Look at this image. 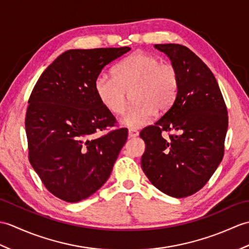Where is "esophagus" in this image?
<instances>
[{
  "label": "esophagus",
  "instance_id": "obj_1",
  "mask_svg": "<svg viewBox=\"0 0 249 249\" xmlns=\"http://www.w3.org/2000/svg\"><path fill=\"white\" fill-rule=\"evenodd\" d=\"M138 135H139V131L137 129H134V128L128 129V136L131 137V138H133V137H137Z\"/></svg>",
  "mask_w": 249,
  "mask_h": 249
}]
</instances>
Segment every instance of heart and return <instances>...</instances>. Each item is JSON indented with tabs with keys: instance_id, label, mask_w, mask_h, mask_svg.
<instances>
[{
	"instance_id": "b5f03b06",
	"label": "heart",
	"mask_w": 249,
	"mask_h": 249,
	"mask_svg": "<svg viewBox=\"0 0 249 249\" xmlns=\"http://www.w3.org/2000/svg\"><path fill=\"white\" fill-rule=\"evenodd\" d=\"M94 91L103 107L113 114L123 113L131 91L134 104L122 116L121 123L138 128L149 123L156 110L162 112L171 107L178 92V73L170 63L138 51L119 62L113 76L98 73Z\"/></svg>"
}]
</instances>
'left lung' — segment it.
Listing matches in <instances>:
<instances>
[{
	"mask_svg": "<svg viewBox=\"0 0 249 249\" xmlns=\"http://www.w3.org/2000/svg\"><path fill=\"white\" fill-rule=\"evenodd\" d=\"M155 48L177 68L178 92L167 112L141 130V167L160 192L184 198L202 188L223 160L228 112L213 72L192 50L178 44ZM163 131L173 134L163 137Z\"/></svg>",
	"mask_w": 249,
	"mask_h": 249,
	"instance_id": "obj_1",
	"label": "left lung"
}]
</instances>
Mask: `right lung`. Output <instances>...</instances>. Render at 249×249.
Segmentation results:
<instances>
[{
  "label": "right lung",
  "instance_id": "add662e5",
  "mask_svg": "<svg viewBox=\"0 0 249 249\" xmlns=\"http://www.w3.org/2000/svg\"><path fill=\"white\" fill-rule=\"evenodd\" d=\"M129 50H67L46 68L31 93L25 115L29 160L45 187L66 202L87 199L103 186L127 139V128L94 137L116 123L99 103L94 80Z\"/></svg>",
  "mask_w": 249,
  "mask_h": 249
}]
</instances>
